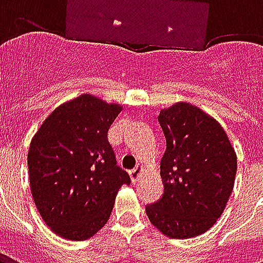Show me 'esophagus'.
I'll use <instances>...</instances> for the list:
<instances>
[{
	"mask_svg": "<svg viewBox=\"0 0 263 263\" xmlns=\"http://www.w3.org/2000/svg\"><path fill=\"white\" fill-rule=\"evenodd\" d=\"M142 173H143V166L138 165L135 169H132V171L129 172V176H131L132 182H134V183L137 182L138 179H139V176H141Z\"/></svg>",
	"mask_w": 263,
	"mask_h": 263,
	"instance_id": "esophagus-1",
	"label": "esophagus"
}]
</instances>
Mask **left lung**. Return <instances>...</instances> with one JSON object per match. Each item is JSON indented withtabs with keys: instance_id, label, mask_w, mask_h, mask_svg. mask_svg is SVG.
<instances>
[{
	"instance_id": "left-lung-1",
	"label": "left lung",
	"mask_w": 263,
	"mask_h": 263,
	"mask_svg": "<svg viewBox=\"0 0 263 263\" xmlns=\"http://www.w3.org/2000/svg\"><path fill=\"white\" fill-rule=\"evenodd\" d=\"M158 121L166 138L163 196L145 211L166 237H197L226 210L237 175L235 149L220 122L193 104L180 101L160 109Z\"/></svg>"
}]
</instances>
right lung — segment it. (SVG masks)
<instances>
[{
    "label": "right lung",
    "instance_id": "right-lung-1",
    "mask_svg": "<svg viewBox=\"0 0 263 263\" xmlns=\"http://www.w3.org/2000/svg\"><path fill=\"white\" fill-rule=\"evenodd\" d=\"M121 111V104L81 94L56 107L32 138L31 193L56 235L91 238L108 221L121 186L131 183L108 142L109 126Z\"/></svg>",
    "mask_w": 263,
    "mask_h": 263
}]
</instances>
